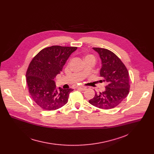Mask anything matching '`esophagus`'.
Returning <instances> with one entry per match:
<instances>
[{
  "label": "esophagus",
  "instance_id": "obj_1",
  "mask_svg": "<svg viewBox=\"0 0 154 154\" xmlns=\"http://www.w3.org/2000/svg\"><path fill=\"white\" fill-rule=\"evenodd\" d=\"M77 88L78 90H82V91H85V90H86V88L85 86H77Z\"/></svg>",
  "mask_w": 154,
  "mask_h": 154
}]
</instances>
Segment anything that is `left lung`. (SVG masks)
<instances>
[{"label": "left lung", "instance_id": "obj_1", "mask_svg": "<svg viewBox=\"0 0 154 154\" xmlns=\"http://www.w3.org/2000/svg\"><path fill=\"white\" fill-rule=\"evenodd\" d=\"M100 56L102 68L101 82H106L105 90L89 100L90 103L102 109H112L120 104L128 96L130 90L128 72L119 57L113 52L103 48H93Z\"/></svg>", "mask_w": 154, "mask_h": 154}]
</instances>
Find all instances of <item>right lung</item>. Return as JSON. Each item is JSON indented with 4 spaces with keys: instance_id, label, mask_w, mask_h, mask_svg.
I'll list each match as a JSON object with an SVG mask.
<instances>
[{
    "instance_id": "1",
    "label": "right lung",
    "mask_w": 154,
    "mask_h": 154,
    "mask_svg": "<svg viewBox=\"0 0 154 154\" xmlns=\"http://www.w3.org/2000/svg\"><path fill=\"white\" fill-rule=\"evenodd\" d=\"M77 47L52 46L42 49L30 63L26 72L29 91L33 101L45 110H55L68 101L71 88H57L54 81Z\"/></svg>"
}]
</instances>
